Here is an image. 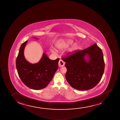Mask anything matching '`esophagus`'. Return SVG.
I'll use <instances>...</instances> for the list:
<instances>
[{
	"instance_id": "obj_1",
	"label": "esophagus",
	"mask_w": 120,
	"mask_h": 120,
	"mask_svg": "<svg viewBox=\"0 0 120 120\" xmlns=\"http://www.w3.org/2000/svg\"><path fill=\"white\" fill-rule=\"evenodd\" d=\"M64 64H65V63H64L63 61L62 60H60L59 63H58V65H59V67H63L64 65Z\"/></svg>"
}]
</instances>
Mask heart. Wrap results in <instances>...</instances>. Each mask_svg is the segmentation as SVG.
Returning <instances> with one entry per match:
<instances>
[{"instance_id":"heart-1","label":"heart","mask_w":120,"mask_h":120,"mask_svg":"<svg viewBox=\"0 0 120 120\" xmlns=\"http://www.w3.org/2000/svg\"><path fill=\"white\" fill-rule=\"evenodd\" d=\"M74 43V41L71 39H64L60 41L57 44L56 48L59 51H62L68 48ZM78 45L77 44H74L72 46V47L69 50L68 53H71L77 49ZM50 51L53 53H56V51L52 49H50Z\"/></svg>"}]
</instances>
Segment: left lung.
<instances>
[{
  "label": "left lung",
  "instance_id": "obj_1",
  "mask_svg": "<svg viewBox=\"0 0 120 120\" xmlns=\"http://www.w3.org/2000/svg\"><path fill=\"white\" fill-rule=\"evenodd\" d=\"M67 69L66 79L73 88L90 90L100 81L105 69L102 50L96 44L62 58Z\"/></svg>",
  "mask_w": 120,
  "mask_h": 120
}]
</instances>
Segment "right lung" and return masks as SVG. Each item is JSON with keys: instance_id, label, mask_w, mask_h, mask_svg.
Segmentation results:
<instances>
[{"instance_id": "1", "label": "right lung", "mask_w": 120, "mask_h": 120, "mask_svg": "<svg viewBox=\"0 0 120 120\" xmlns=\"http://www.w3.org/2000/svg\"><path fill=\"white\" fill-rule=\"evenodd\" d=\"M27 42L26 40L21 45L16 59L18 74L23 83L28 87L33 90H41L45 88L52 79L58 68L59 58L51 60L44 53L38 62L31 64L24 57V51Z\"/></svg>"}]
</instances>
